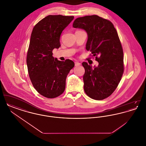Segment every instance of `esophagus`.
I'll return each instance as SVG.
<instances>
[{
	"label": "esophagus",
	"mask_w": 146,
	"mask_h": 146,
	"mask_svg": "<svg viewBox=\"0 0 146 146\" xmlns=\"http://www.w3.org/2000/svg\"><path fill=\"white\" fill-rule=\"evenodd\" d=\"M81 64L80 63L78 62H75V66H79Z\"/></svg>",
	"instance_id": "esophagus-1"
}]
</instances>
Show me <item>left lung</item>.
Instances as JSON below:
<instances>
[{
	"mask_svg": "<svg viewBox=\"0 0 146 146\" xmlns=\"http://www.w3.org/2000/svg\"><path fill=\"white\" fill-rule=\"evenodd\" d=\"M73 27L86 32V49L99 63L92 68L88 63H82L84 91L92 99L104 100L116 89L124 73L123 50L117 31L111 21L97 15L77 18Z\"/></svg>",
	"mask_w": 146,
	"mask_h": 146,
	"instance_id": "obj_1",
	"label": "left lung"
}]
</instances>
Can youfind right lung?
Returning <instances> with one entry per match:
<instances>
[{
  "instance_id": "obj_1",
  "label": "right lung",
  "mask_w": 146,
  "mask_h": 146,
  "mask_svg": "<svg viewBox=\"0 0 146 146\" xmlns=\"http://www.w3.org/2000/svg\"><path fill=\"white\" fill-rule=\"evenodd\" d=\"M74 16L49 15L35 25L29 45L27 65L28 74L35 89L42 96L52 98L61 95L66 80L74 63L67 59L58 61L52 50L60 47V36Z\"/></svg>"
}]
</instances>
